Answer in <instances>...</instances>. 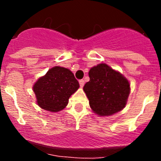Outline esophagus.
<instances>
[{
  "instance_id": "esophagus-1",
  "label": "esophagus",
  "mask_w": 161,
  "mask_h": 161,
  "mask_svg": "<svg viewBox=\"0 0 161 161\" xmlns=\"http://www.w3.org/2000/svg\"><path fill=\"white\" fill-rule=\"evenodd\" d=\"M79 84H80V86L82 88L84 86V85H85V80H80Z\"/></svg>"
}]
</instances>
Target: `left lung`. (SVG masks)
I'll return each instance as SVG.
<instances>
[{
	"label": "left lung",
	"mask_w": 161,
	"mask_h": 161,
	"mask_svg": "<svg viewBox=\"0 0 161 161\" xmlns=\"http://www.w3.org/2000/svg\"><path fill=\"white\" fill-rule=\"evenodd\" d=\"M90 80L83 89L89 106L100 116H109L125 107L130 93V84L122 74L106 64H100L89 70Z\"/></svg>",
	"instance_id": "obj_1"
}]
</instances>
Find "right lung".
<instances>
[{
    "instance_id": "add662e5",
    "label": "right lung",
    "mask_w": 161,
    "mask_h": 161,
    "mask_svg": "<svg viewBox=\"0 0 161 161\" xmlns=\"http://www.w3.org/2000/svg\"><path fill=\"white\" fill-rule=\"evenodd\" d=\"M79 87V82L70 70L55 66L37 80L33 90L42 109L58 112L66 107L70 96Z\"/></svg>"
}]
</instances>
